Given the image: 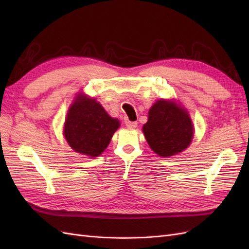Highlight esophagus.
I'll return each instance as SVG.
<instances>
[{
	"instance_id": "esophagus-1",
	"label": "esophagus",
	"mask_w": 249,
	"mask_h": 249,
	"mask_svg": "<svg viewBox=\"0 0 249 249\" xmlns=\"http://www.w3.org/2000/svg\"><path fill=\"white\" fill-rule=\"evenodd\" d=\"M125 125L129 127V129H135L137 126V123L136 122H126Z\"/></svg>"
}]
</instances>
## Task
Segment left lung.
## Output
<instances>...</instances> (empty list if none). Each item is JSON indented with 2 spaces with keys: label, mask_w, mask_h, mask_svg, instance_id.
<instances>
[{
  "label": "left lung",
  "mask_w": 249,
  "mask_h": 249,
  "mask_svg": "<svg viewBox=\"0 0 249 249\" xmlns=\"http://www.w3.org/2000/svg\"><path fill=\"white\" fill-rule=\"evenodd\" d=\"M143 133L156 154L170 157L183 152L190 144L193 126L187 111L175 103L161 100L149 109Z\"/></svg>",
  "instance_id": "left-lung-1"
}]
</instances>
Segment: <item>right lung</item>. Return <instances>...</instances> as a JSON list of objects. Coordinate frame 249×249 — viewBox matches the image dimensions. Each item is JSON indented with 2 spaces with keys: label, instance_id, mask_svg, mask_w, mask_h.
I'll list each match as a JSON object with an SVG mask.
<instances>
[{
  "label": "right lung",
  "instance_id": "right-lung-1",
  "mask_svg": "<svg viewBox=\"0 0 249 249\" xmlns=\"http://www.w3.org/2000/svg\"><path fill=\"white\" fill-rule=\"evenodd\" d=\"M118 127V120L110 117L101 104L79 95L67 113L64 136L77 153L97 157L109 145Z\"/></svg>",
  "mask_w": 249,
  "mask_h": 249
}]
</instances>
